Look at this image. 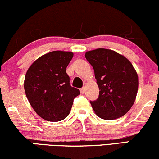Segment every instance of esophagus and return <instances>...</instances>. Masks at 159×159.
<instances>
[{"label":"esophagus","mask_w":159,"mask_h":159,"mask_svg":"<svg viewBox=\"0 0 159 159\" xmlns=\"http://www.w3.org/2000/svg\"><path fill=\"white\" fill-rule=\"evenodd\" d=\"M85 90H86L85 87H82V88H81V93H83V94L84 93Z\"/></svg>","instance_id":"obj_1"}]
</instances>
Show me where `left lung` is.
I'll list each match as a JSON object with an SVG mask.
<instances>
[{
  "label": "left lung",
  "instance_id": "obj_1",
  "mask_svg": "<svg viewBox=\"0 0 159 159\" xmlns=\"http://www.w3.org/2000/svg\"><path fill=\"white\" fill-rule=\"evenodd\" d=\"M85 57L94 69L99 89L98 97L90 101L98 117L111 120L130 110L138 89V77L131 62L109 49L98 48L86 52Z\"/></svg>",
  "mask_w": 159,
  "mask_h": 159
}]
</instances>
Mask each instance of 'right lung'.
Segmentation results:
<instances>
[{"label": "right lung", "instance_id": "right-lung-1", "mask_svg": "<svg viewBox=\"0 0 159 159\" xmlns=\"http://www.w3.org/2000/svg\"><path fill=\"white\" fill-rule=\"evenodd\" d=\"M73 53L54 51L38 58L27 70L25 90L36 113L47 121L58 122L69 114L80 90L70 85L66 69Z\"/></svg>", "mask_w": 159, "mask_h": 159}]
</instances>
